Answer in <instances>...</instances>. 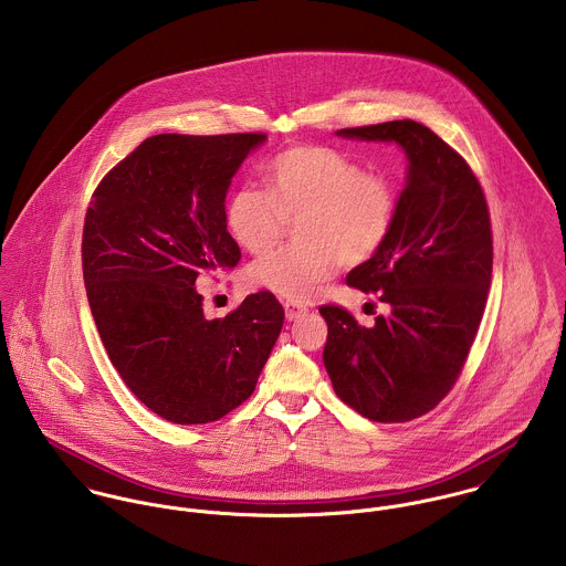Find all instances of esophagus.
<instances>
[{
    "label": "esophagus",
    "instance_id": "esophagus-1",
    "mask_svg": "<svg viewBox=\"0 0 566 566\" xmlns=\"http://www.w3.org/2000/svg\"><path fill=\"white\" fill-rule=\"evenodd\" d=\"M283 307H285V318H287L290 323L296 321V318H301V316L305 314V307H303V305H296V303H285Z\"/></svg>",
    "mask_w": 566,
    "mask_h": 566
}]
</instances>
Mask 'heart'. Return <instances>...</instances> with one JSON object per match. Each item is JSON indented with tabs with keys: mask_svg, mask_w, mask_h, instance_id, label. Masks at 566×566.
I'll use <instances>...</instances> for the list:
<instances>
[{
	"mask_svg": "<svg viewBox=\"0 0 566 566\" xmlns=\"http://www.w3.org/2000/svg\"><path fill=\"white\" fill-rule=\"evenodd\" d=\"M265 191L242 187L227 205V227L243 250L259 254L296 222L298 245L256 259L252 285L290 301L316 294L337 270L368 261L386 242L395 220V191L377 174L342 153L301 146L265 165Z\"/></svg>",
	"mask_w": 566,
	"mask_h": 566,
	"instance_id": "b5f03b06",
	"label": "heart"
}]
</instances>
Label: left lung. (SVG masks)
Returning a JSON list of instances; mask_svg holds the SVG:
<instances>
[{
	"instance_id": "left-lung-1",
	"label": "left lung",
	"mask_w": 566,
	"mask_h": 566,
	"mask_svg": "<svg viewBox=\"0 0 566 566\" xmlns=\"http://www.w3.org/2000/svg\"><path fill=\"white\" fill-rule=\"evenodd\" d=\"M335 135L397 144L407 176L386 242L346 276L388 314L361 326L342 307H321L324 368L355 411L405 422L449 395L478 335L492 279L488 205L467 161L413 119Z\"/></svg>"
}]
</instances>
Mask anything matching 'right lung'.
Instances as JSON below:
<instances>
[{
  "label": "right lung",
  "instance_id": "1",
  "mask_svg": "<svg viewBox=\"0 0 566 566\" xmlns=\"http://www.w3.org/2000/svg\"><path fill=\"white\" fill-rule=\"evenodd\" d=\"M265 135H155L93 193L82 274L102 344L130 392L176 424L227 416L254 390L285 312L250 294L209 321L196 281L242 256L227 231V193Z\"/></svg>",
  "mask_w": 566,
  "mask_h": 566
}]
</instances>
